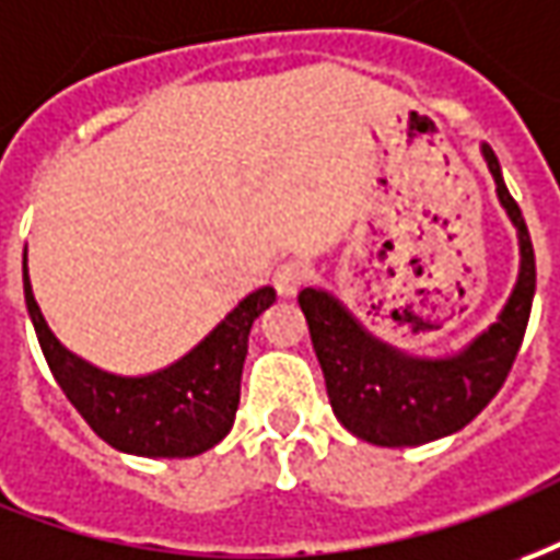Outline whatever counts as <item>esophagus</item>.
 <instances>
[{
  "instance_id": "obj_1",
  "label": "esophagus",
  "mask_w": 560,
  "mask_h": 560,
  "mask_svg": "<svg viewBox=\"0 0 560 560\" xmlns=\"http://www.w3.org/2000/svg\"><path fill=\"white\" fill-rule=\"evenodd\" d=\"M303 281H306V266L300 264V260L281 264L279 269H276V276H272V284H276V291H279L281 296H294Z\"/></svg>"
}]
</instances>
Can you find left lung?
I'll return each instance as SVG.
<instances>
[{
    "mask_svg": "<svg viewBox=\"0 0 560 560\" xmlns=\"http://www.w3.org/2000/svg\"><path fill=\"white\" fill-rule=\"evenodd\" d=\"M481 152L497 184V199L518 230L521 269L497 322L466 349L444 359L408 355L374 337L328 291H300V310L310 325L330 408L355 439L380 447H417L454 435L488 408L515 364L534 306V245L518 201L505 189L497 155L488 143Z\"/></svg>",
    "mask_w": 560,
    "mask_h": 560,
    "instance_id": "left-lung-1",
    "label": "left lung"
}]
</instances>
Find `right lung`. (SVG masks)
I'll use <instances>...</instances> for the list:
<instances>
[{
    "label": "right lung",
    "mask_w": 560,
    "mask_h": 560,
    "mask_svg": "<svg viewBox=\"0 0 560 560\" xmlns=\"http://www.w3.org/2000/svg\"><path fill=\"white\" fill-rule=\"evenodd\" d=\"M24 300L57 386L85 423L116 451L135 456H196L230 435L238 410L248 334L257 315L276 303L266 284L248 294L184 359L143 376H119L72 355L57 340L26 276Z\"/></svg>",
    "instance_id": "add662e5"
}]
</instances>
